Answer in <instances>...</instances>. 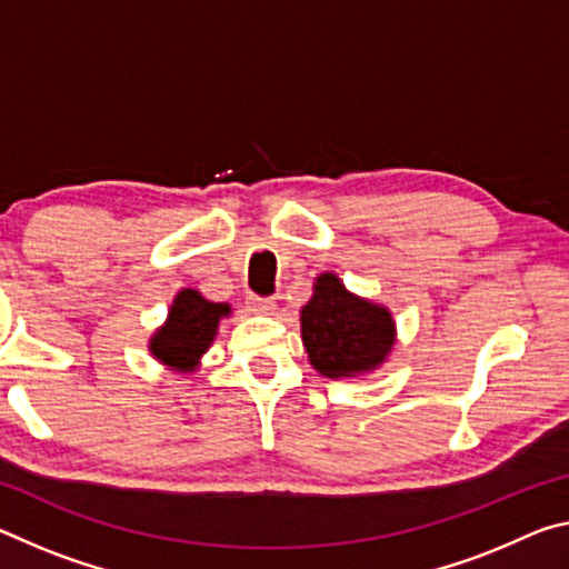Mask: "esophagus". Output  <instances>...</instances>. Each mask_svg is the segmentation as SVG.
Masks as SVG:
<instances>
[{"mask_svg":"<svg viewBox=\"0 0 569 569\" xmlns=\"http://www.w3.org/2000/svg\"><path fill=\"white\" fill-rule=\"evenodd\" d=\"M248 308H250V311H256V313H271L273 308H276V301H273V298L250 296V298H248Z\"/></svg>","mask_w":569,"mask_h":569,"instance_id":"obj_1","label":"esophagus"}]
</instances>
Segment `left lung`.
Returning a JSON list of instances; mask_svg holds the SVG:
<instances>
[{
    "mask_svg": "<svg viewBox=\"0 0 569 569\" xmlns=\"http://www.w3.org/2000/svg\"><path fill=\"white\" fill-rule=\"evenodd\" d=\"M301 339L321 377H361L387 361L397 326L389 308L346 291L339 276L321 273L301 308Z\"/></svg>",
    "mask_w": 569,
    "mask_h": 569,
    "instance_id": "8db88e82",
    "label": "left lung"
}]
</instances>
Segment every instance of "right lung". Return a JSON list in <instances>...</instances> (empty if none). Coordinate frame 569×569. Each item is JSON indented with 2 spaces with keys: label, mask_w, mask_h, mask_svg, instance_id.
<instances>
[{
  "label": "right lung",
  "mask_w": 569,
  "mask_h": 569,
  "mask_svg": "<svg viewBox=\"0 0 569 569\" xmlns=\"http://www.w3.org/2000/svg\"><path fill=\"white\" fill-rule=\"evenodd\" d=\"M230 313L228 303H213L196 288H182L170 306L168 321L152 333L150 353L176 371H196L218 333L220 319Z\"/></svg>",
  "instance_id": "add662e5"
}]
</instances>
